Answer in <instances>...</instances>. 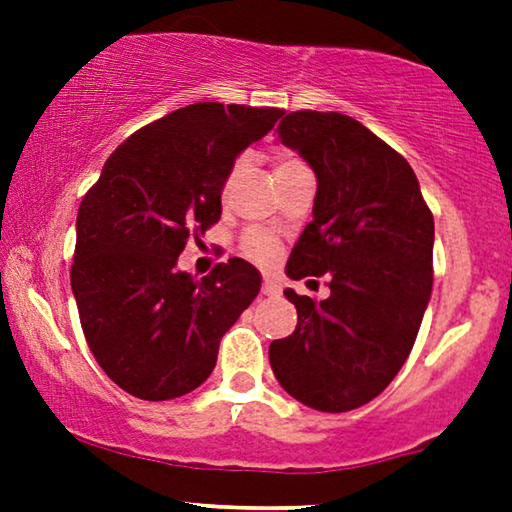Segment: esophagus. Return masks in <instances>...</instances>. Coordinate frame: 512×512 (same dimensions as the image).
Listing matches in <instances>:
<instances>
[{
  "instance_id": "esophagus-1",
  "label": "esophagus",
  "mask_w": 512,
  "mask_h": 512,
  "mask_svg": "<svg viewBox=\"0 0 512 512\" xmlns=\"http://www.w3.org/2000/svg\"><path fill=\"white\" fill-rule=\"evenodd\" d=\"M261 293H263V296H268V298L279 296V293H282V286H279L277 282H272V279L265 277L263 279V286H261Z\"/></svg>"
}]
</instances>
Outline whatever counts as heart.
<instances>
[{
    "label": "heart",
    "instance_id": "heart-1",
    "mask_svg": "<svg viewBox=\"0 0 512 512\" xmlns=\"http://www.w3.org/2000/svg\"><path fill=\"white\" fill-rule=\"evenodd\" d=\"M305 163L300 160L296 153L291 151H277L275 153V174H284L289 170H296V167H303ZM240 167V165H237ZM235 167V170H237ZM242 249L244 254H247L251 261L261 263V265H270L277 261L279 251H282V244H279L277 237H272L270 233H265V230H249L247 235H244L242 240Z\"/></svg>",
    "mask_w": 512,
    "mask_h": 512
}]
</instances>
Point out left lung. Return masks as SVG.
Masks as SVG:
<instances>
[{"label": "left lung", "instance_id": "left-lung-1", "mask_svg": "<svg viewBox=\"0 0 512 512\" xmlns=\"http://www.w3.org/2000/svg\"><path fill=\"white\" fill-rule=\"evenodd\" d=\"M277 135L317 174L286 275L328 272L331 296L284 291L298 326L272 342L270 366L307 408L347 412L380 396L415 345L433 286V214L408 160L352 116L291 111Z\"/></svg>", "mask_w": 512, "mask_h": 512}]
</instances>
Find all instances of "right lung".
Instances as JSON below:
<instances>
[{
	"label": "right lung",
	"mask_w": 512,
	"mask_h": 512,
	"mask_svg": "<svg viewBox=\"0 0 512 512\" xmlns=\"http://www.w3.org/2000/svg\"><path fill=\"white\" fill-rule=\"evenodd\" d=\"M282 114L188 104L125 139L81 200L72 291L90 352L128 394L170 401L198 389L223 333L261 291L242 258L202 279L177 270V258L221 219L235 158Z\"/></svg>",
	"instance_id": "obj_1"
}]
</instances>
